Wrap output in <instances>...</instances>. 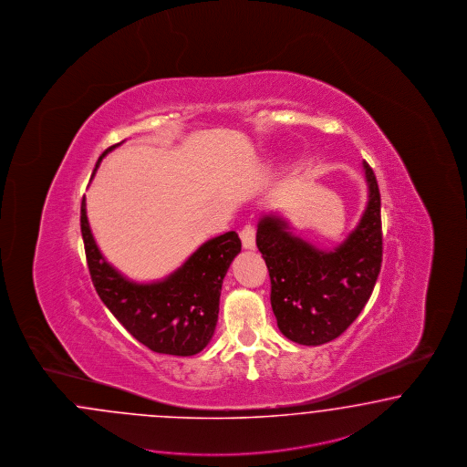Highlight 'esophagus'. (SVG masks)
I'll use <instances>...</instances> for the list:
<instances>
[{
  "label": "esophagus",
  "mask_w": 467,
  "mask_h": 467,
  "mask_svg": "<svg viewBox=\"0 0 467 467\" xmlns=\"http://www.w3.org/2000/svg\"><path fill=\"white\" fill-rule=\"evenodd\" d=\"M242 245L244 249H254L256 247V228L254 225H245L241 230Z\"/></svg>",
  "instance_id": "obj_1"
}]
</instances>
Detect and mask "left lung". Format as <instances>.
I'll return each mask as SVG.
<instances>
[{
  "label": "left lung",
  "instance_id": "8db88e82",
  "mask_svg": "<svg viewBox=\"0 0 467 467\" xmlns=\"http://www.w3.org/2000/svg\"><path fill=\"white\" fill-rule=\"evenodd\" d=\"M368 204L358 226L333 251H321L265 214L256 244L270 271L271 307L278 328L301 346L335 340L359 317L377 284L381 256V199L371 166L362 161Z\"/></svg>",
  "mask_w": 467,
  "mask_h": 467
}]
</instances>
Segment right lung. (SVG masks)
I'll return each mask as SVG.
<instances>
[{
  "instance_id": "obj_1",
  "label": "right lung",
  "mask_w": 467,
  "mask_h": 467,
  "mask_svg": "<svg viewBox=\"0 0 467 467\" xmlns=\"http://www.w3.org/2000/svg\"><path fill=\"white\" fill-rule=\"evenodd\" d=\"M117 146L120 144L99 156L92 177L101 160ZM80 230L96 292L134 338L152 352L182 358L194 356L210 344L218 321L223 278L234 257L241 253V239L235 232L204 242L163 280L137 284L115 270L101 254L90 232L86 197L80 204Z\"/></svg>"
}]
</instances>
